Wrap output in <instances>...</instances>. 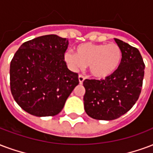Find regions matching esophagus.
Wrapping results in <instances>:
<instances>
[{"label": "esophagus", "mask_w": 153, "mask_h": 153, "mask_svg": "<svg viewBox=\"0 0 153 153\" xmlns=\"http://www.w3.org/2000/svg\"><path fill=\"white\" fill-rule=\"evenodd\" d=\"M84 79H85V78L82 76V74H79V81L80 84H82V82H83V81H84Z\"/></svg>", "instance_id": "obj_1"}]
</instances>
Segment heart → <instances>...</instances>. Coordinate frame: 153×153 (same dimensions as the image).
<instances>
[{
	"mask_svg": "<svg viewBox=\"0 0 153 153\" xmlns=\"http://www.w3.org/2000/svg\"><path fill=\"white\" fill-rule=\"evenodd\" d=\"M64 59L72 70L88 66L89 72L97 79H105L114 74L123 60V52L116 44L84 43L76 48V53L66 51Z\"/></svg>",
	"mask_w": 153,
	"mask_h": 153,
	"instance_id": "1",
	"label": "heart"
}]
</instances>
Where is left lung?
Returning a JSON list of instances; mask_svg holds the SVG:
<instances>
[{
    "label": "left lung",
    "mask_w": 153,
    "mask_h": 153,
    "mask_svg": "<svg viewBox=\"0 0 153 153\" xmlns=\"http://www.w3.org/2000/svg\"><path fill=\"white\" fill-rule=\"evenodd\" d=\"M114 40L123 52L117 71L105 79L83 81L84 109L94 119L118 118L133 107L141 92L145 65L140 51L123 40Z\"/></svg>",
    "instance_id": "obj_1"
}]
</instances>
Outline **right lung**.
I'll list each match as a JSON object with an SVG mask.
<instances>
[{
  "mask_svg": "<svg viewBox=\"0 0 153 153\" xmlns=\"http://www.w3.org/2000/svg\"><path fill=\"white\" fill-rule=\"evenodd\" d=\"M69 42L47 35L23 43L10 62V90L28 114L55 116L79 84V75L67 68L64 54Z\"/></svg>",
  "mask_w": 153,
  "mask_h": 153,
  "instance_id": "obj_1",
  "label": "right lung"
}]
</instances>
